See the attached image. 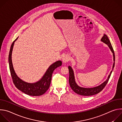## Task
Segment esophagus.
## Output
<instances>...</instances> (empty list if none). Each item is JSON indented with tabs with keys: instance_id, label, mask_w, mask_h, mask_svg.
<instances>
[{
	"instance_id": "34e87169",
	"label": "esophagus",
	"mask_w": 122,
	"mask_h": 122,
	"mask_svg": "<svg viewBox=\"0 0 122 122\" xmlns=\"http://www.w3.org/2000/svg\"><path fill=\"white\" fill-rule=\"evenodd\" d=\"M69 60V56L67 55H65L63 58H62V61L64 63H66Z\"/></svg>"
}]
</instances>
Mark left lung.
Wrapping results in <instances>:
<instances>
[{
  "mask_svg": "<svg viewBox=\"0 0 122 122\" xmlns=\"http://www.w3.org/2000/svg\"><path fill=\"white\" fill-rule=\"evenodd\" d=\"M100 41L108 46L109 48H110L111 51L112 52V53L113 54V64L112 66V70L111 71L107 79L105 81L103 82L102 83L100 84L99 85L94 87H92V88H84V87H81L77 84V83L75 81L74 71L71 66H68V68L69 73V85H70L71 87V88L72 90L77 94H79L81 96H92V95L97 94L98 93H99L100 91H101L103 90V89L105 87V86H106V85L107 84V82L109 80V79L112 72L113 68L114 67V65H115L114 52L112 48V45L111 43V42L108 36L106 34H104V36L101 38Z\"/></svg>",
  "mask_w": 122,
  "mask_h": 122,
  "instance_id": "obj_1",
  "label": "left lung"
}]
</instances>
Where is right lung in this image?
I'll return each mask as SVG.
<instances>
[{"mask_svg":"<svg viewBox=\"0 0 122 122\" xmlns=\"http://www.w3.org/2000/svg\"><path fill=\"white\" fill-rule=\"evenodd\" d=\"M18 37L12 43L9 56V64L10 70L13 82L16 87L21 91L22 92L31 96H40L44 94L49 89L53 74L55 69L62 65L61 61H57L52 64L42 76V77L38 81L35 83H28L21 80L16 74L13 68L11 56L12 51L15 41Z\"/></svg>","mask_w":122,"mask_h":122,"instance_id":"1","label":"right lung"}]
</instances>
